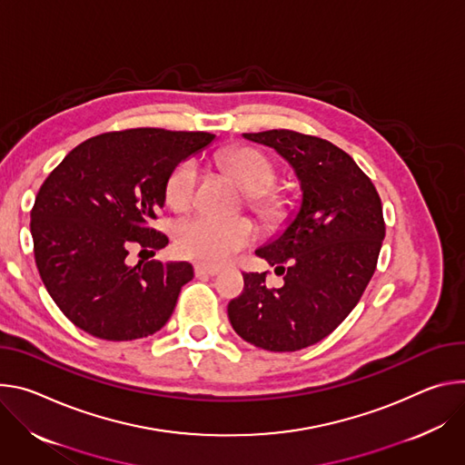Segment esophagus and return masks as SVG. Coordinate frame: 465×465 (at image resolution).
Listing matches in <instances>:
<instances>
[{
  "mask_svg": "<svg viewBox=\"0 0 465 465\" xmlns=\"http://www.w3.org/2000/svg\"><path fill=\"white\" fill-rule=\"evenodd\" d=\"M193 272H195V277H216V275L220 273V268L197 264V266L193 268Z\"/></svg>",
  "mask_w": 465,
  "mask_h": 465,
  "instance_id": "obj_1",
  "label": "esophagus"
}]
</instances>
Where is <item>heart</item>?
Listing matches in <instances>:
<instances>
[{
	"label": "heart",
	"instance_id": "b5f03b06",
	"mask_svg": "<svg viewBox=\"0 0 465 465\" xmlns=\"http://www.w3.org/2000/svg\"><path fill=\"white\" fill-rule=\"evenodd\" d=\"M223 164L243 188L245 206L266 227H279L288 216V199L273 188L277 179L275 164L264 153L252 147H232L223 153ZM197 184V164L193 159L181 161L164 184L166 203L173 211H186L193 201ZM256 229L243 216L216 218L197 214L183 222L175 234V247L181 256L206 266H220L234 252L251 245Z\"/></svg>",
	"mask_w": 465,
	"mask_h": 465
}]
</instances>
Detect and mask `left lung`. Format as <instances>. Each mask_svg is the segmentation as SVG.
<instances>
[{
	"instance_id": "obj_1",
	"label": "left lung",
	"mask_w": 465,
	"mask_h": 465,
	"mask_svg": "<svg viewBox=\"0 0 465 465\" xmlns=\"http://www.w3.org/2000/svg\"><path fill=\"white\" fill-rule=\"evenodd\" d=\"M273 147L295 170L302 201L295 220L256 249L281 288L264 273H243V292L227 306L245 341L275 352L299 351L329 336L370 284L386 234L371 179L329 140L288 129L245 133Z\"/></svg>"
}]
</instances>
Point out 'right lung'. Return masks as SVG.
Masks as SVG:
<instances>
[{
  "instance_id": "obj_1",
  "label": "right lung",
  "mask_w": 465,
  "mask_h": 465,
  "mask_svg": "<svg viewBox=\"0 0 465 465\" xmlns=\"http://www.w3.org/2000/svg\"><path fill=\"white\" fill-rule=\"evenodd\" d=\"M214 140L201 131L140 127L103 133L74 147L40 186L31 234L42 282L63 314L111 341L145 338L170 320L188 262H125L154 254L168 236L153 229L170 172ZM140 251V252H142Z\"/></svg>"
}]
</instances>
